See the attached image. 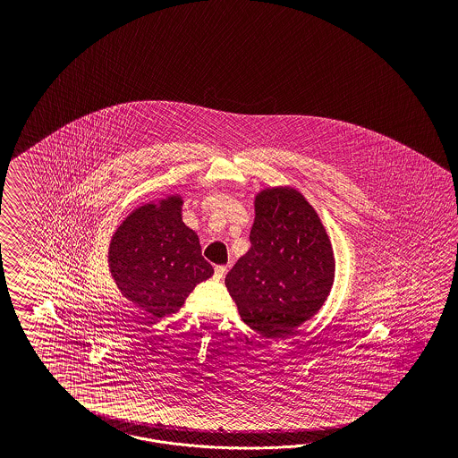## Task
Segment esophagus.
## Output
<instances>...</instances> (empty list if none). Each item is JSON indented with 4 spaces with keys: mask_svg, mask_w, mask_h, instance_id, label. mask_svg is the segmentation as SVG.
<instances>
[{
    "mask_svg": "<svg viewBox=\"0 0 458 458\" xmlns=\"http://www.w3.org/2000/svg\"><path fill=\"white\" fill-rule=\"evenodd\" d=\"M226 267L225 265H218V267H215V278L216 280H222L223 277H225V274H226Z\"/></svg>",
    "mask_w": 458,
    "mask_h": 458,
    "instance_id": "34e87169",
    "label": "esophagus"
}]
</instances>
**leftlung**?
Wrapping results in <instances>:
<instances>
[{
    "instance_id": "1",
    "label": "left lung",
    "mask_w": 458,
    "mask_h": 458,
    "mask_svg": "<svg viewBox=\"0 0 458 458\" xmlns=\"http://www.w3.org/2000/svg\"><path fill=\"white\" fill-rule=\"evenodd\" d=\"M251 249L225 285L242 320L268 339H284L312 319L335 277L333 243L318 211L292 186L253 196Z\"/></svg>"
}]
</instances>
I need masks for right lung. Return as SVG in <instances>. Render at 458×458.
<instances>
[{"label":"right lung","mask_w":458,"mask_h":458,"mask_svg":"<svg viewBox=\"0 0 458 458\" xmlns=\"http://www.w3.org/2000/svg\"><path fill=\"white\" fill-rule=\"evenodd\" d=\"M182 205L178 193L148 201L125 216L109 242L115 287L153 319L180 310L194 287L213 276L199 238L182 222Z\"/></svg>","instance_id":"right-lung-1"}]
</instances>
